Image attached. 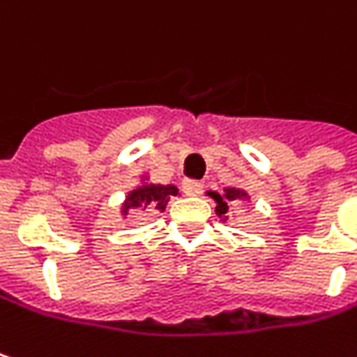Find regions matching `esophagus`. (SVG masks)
Wrapping results in <instances>:
<instances>
[{"instance_id": "obj_1", "label": "esophagus", "mask_w": 357, "mask_h": 357, "mask_svg": "<svg viewBox=\"0 0 357 357\" xmlns=\"http://www.w3.org/2000/svg\"><path fill=\"white\" fill-rule=\"evenodd\" d=\"M183 191L187 192V195H191V197H197L203 191V183H199V181H185L183 183Z\"/></svg>"}]
</instances>
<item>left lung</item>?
I'll return each mask as SVG.
<instances>
[{"label":"left lung","instance_id":"left-lung-1","mask_svg":"<svg viewBox=\"0 0 357 357\" xmlns=\"http://www.w3.org/2000/svg\"><path fill=\"white\" fill-rule=\"evenodd\" d=\"M213 199H215L217 207V215L223 217L227 213V209H229V201H238V199H243L245 197V192L240 191V189H225L223 195H219V192H209Z\"/></svg>","mask_w":357,"mask_h":357}]
</instances>
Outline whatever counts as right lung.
Wrapping results in <instances>:
<instances>
[{"mask_svg": "<svg viewBox=\"0 0 357 357\" xmlns=\"http://www.w3.org/2000/svg\"><path fill=\"white\" fill-rule=\"evenodd\" d=\"M178 189L174 185H152V183H144L138 189L128 195L121 213L128 215L130 209H154V211H165L166 203L170 199V195H176Z\"/></svg>", "mask_w": 357, "mask_h": 357, "instance_id": "add662e5", "label": "right lung"}]
</instances>
